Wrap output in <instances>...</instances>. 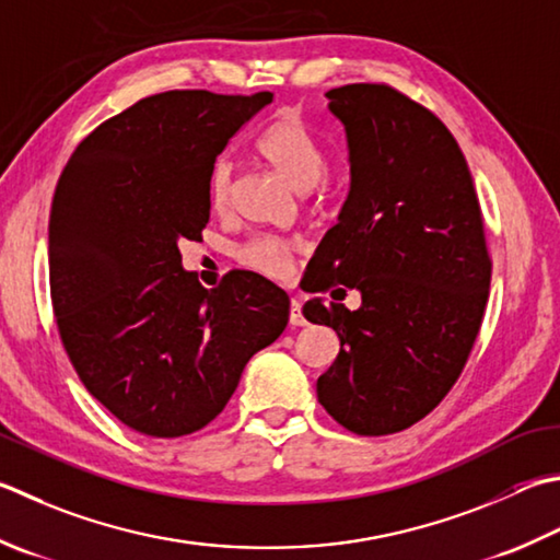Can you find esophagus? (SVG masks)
Here are the masks:
<instances>
[{
	"mask_svg": "<svg viewBox=\"0 0 560 560\" xmlns=\"http://www.w3.org/2000/svg\"><path fill=\"white\" fill-rule=\"evenodd\" d=\"M289 323L293 327H301L305 325V317H303V311H301V301H291V313H289Z\"/></svg>",
	"mask_w": 560,
	"mask_h": 560,
	"instance_id": "obj_1",
	"label": "esophagus"
}]
</instances>
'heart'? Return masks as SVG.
Segmentation results:
<instances>
[{"mask_svg": "<svg viewBox=\"0 0 560 560\" xmlns=\"http://www.w3.org/2000/svg\"><path fill=\"white\" fill-rule=\"evenodd\" d=\"M257 158L287 182L295 191H311L323 182L327 160L308 130L291 114H281L261 130L255 140ZM233 194V164L221 160L213 164L208 177V203L215 213H225ZM301 245L291 237L257 235L237 249V259L252 271L265 273L269 279H287L293 269Z\"/></svg>", "mask_w": 560, "mask_h": 560, "instance_id": "b5f03b06", "label": "heart"}]
</instances>
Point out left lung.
Segmentation results:
<instances>
[{
    "label": "left lung",
    "instance_id": "left-lung-1",
    "mask_svg": "<svg viewBox=\"0 0 560 560\" xmlns=\"http://www.w3.org/2000/svg\"><path fill=\"white\" fill-rule=\"evenodd\" d=\"M342 120L349 196L311 261L303 315L339 335L317 400L361 436L408 430L462 376L483 323L492 261L462 148L430 108L390 84L325 94Z\"/></svg>",
    "mask_w": 560,
    "mask_h": 560
}]
</instances>
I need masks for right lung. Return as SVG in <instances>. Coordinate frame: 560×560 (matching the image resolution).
Here are the masks:
<instances>
[{
    "label": "right lung",
    "mask_w": 560,
    "mask_h": 560,
    "mask_svg": "<svg viewBox=\"0 0 560 560\" xmlns=\"http://www.w3.org/2000/svg\"><path fill=\"white\" fill-rule=\"evenodd\" d=\"M271 92L172 90L86 136L55 186L50 299L84 388L130 430L199 432L223 412L247 361L289 323V295L255 271L203 289L182 240L211 218L208 177Z\"/></svg>",
    "instance_id": "right-lung-1"
}]
</instances>
